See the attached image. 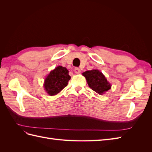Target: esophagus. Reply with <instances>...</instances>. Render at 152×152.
<instances>
[{"label": "esophagus", "mask_w": 152, "mask_h": 152, "mask_svg": "<svg viewBox=\"0 0 152 152\" xmlns=\"http://www.w3.org/2000/svg\"><path fill=\"white\" fill-rule=\"evenodd\" d=\"M74 72H75V73H80V68H78V67H76V68H75V69H74Z\"/></svg>", "instance_id": "34e87169"}]
</instances>
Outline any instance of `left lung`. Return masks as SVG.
Segmentation results:
<instances>
[{
	"label": "left lung",
	"mask_w": 152,
	"mask_h": 152,
	"mask_svg": "<svg viewBox=\"0 0 152 152\" xmlns=\"http://www.w3.org/2000/svg\"><path fill=\"white\" fill-rule=\"evenodd\" d=\"M91 88L96 93L102 94L111 88V85L102 72L98 70L86 71L82 73Z\"/></svg>",
	"instance_id": "1"
}]
</instances>
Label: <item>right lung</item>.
<instances>
[{"label":"right lung","mask_w":152,"mask_h":152,"mask_svg":"<svg viewBox=\"0 0 152 152\" xmlns=\"http://www.w3.org/2000/svg\"><path fill=\"white\" fill-rule=\"evenodd\" d=\"M71 79L65 67L57 66L45 79L44 88L50 96L56 95L67 86Z\"/></svg>","instance_id":"1"}]
</instances>
